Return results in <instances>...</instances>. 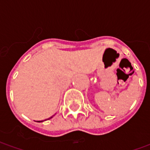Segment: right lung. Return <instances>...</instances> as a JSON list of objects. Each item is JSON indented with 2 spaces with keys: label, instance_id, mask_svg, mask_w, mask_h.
<instances>
[{
  "label": "right lung",
  "instance_id": "obj_1",
  "mask_svg": "<svg viewBox=\"0 0 150 150\" xmlns=\"http://www.w3.org/2000/svg\"><path fill=\"white\" fill-rule=\"evenodd\" d=\"M53 116H51V117H50L49 119H50V118H52ZM49 119H47V120H49ZM43 121H44V120H41V121H38V122H43Z\"/></svg>",
  "mask_w": 150,
  "mask_h": 150
}]
</instances>
